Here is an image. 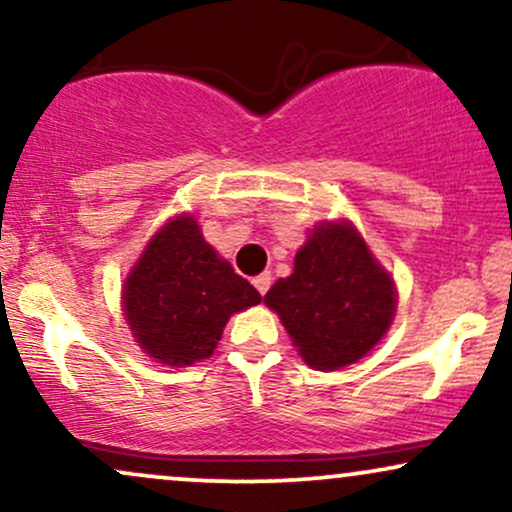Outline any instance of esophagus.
<instances>
[{"mask_svg":"<svg viewBox=\"0 0 512 512\" xmlns=\"http://www.w3.org/2000/svg\"><path fill=\"white\" fill-rule=\"evenodd\" d=\"M252 284H255V289L262 293H267L269 291V286H272V274L269 272H264V274H260V276H255V279H252Z\"/></svg>","mask_w":512,"mask_h":512,"instance_id":"esophagus-1","label":"esophagus"}]
</instances>
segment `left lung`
I'll use <instances>...</instances> for the list:
<instances>
[{"instance_id": "left-lung-1", "label": "left lung", "mask_w": 512, "mask_h": 512, "mask_svg": "<svg viewBox=\"0 0 512 512\" xmlns=\"http://www.w3.org/2000/svg\"><path fill=\"white\" fill-rule=\"evenodd\" d=\"M317 370L368 354L395 315V286L349 223H322L298 250L289 279L264 296Z\"/></svg>"}]
</instances>
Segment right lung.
Wrapping results in <instances>:
<instances>
[{
    "instance_id": "add662e5",
    "label": "right lung",
    "mask_w": 512,
    "mask_h": 512,
    "mask_svg": "<svg viewBox=\"0 0 512 512\" xmlns=\"http://www.w3.org/2000/svg\"><path fill=\"white\" fill-rule=\"evenodd\" d=\"M260 301L255 286L204 243L190 216L156 233L122 296L139 346L168 366L209 358L228 317Z\"/></svg>"
}]
</instances>
